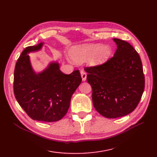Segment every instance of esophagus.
Wrapping results in <instances>:
<instances>
[{"instance_id": "obj_1", "label": "esophagus", "mask_w": 157, "mask_h": 157, "mask_svg": "<svg viewBox=\"0 0 157 157\" xmlns=\"http://www.w3.org/2000/svg\"><path fill=\"white\" fill-rule=\"evenodd\" d=\"M81 76H82V81L85 82L86 80V78H87V74H86L85 71L82 70L81 71Z\"/></svg>"}]
</instances>
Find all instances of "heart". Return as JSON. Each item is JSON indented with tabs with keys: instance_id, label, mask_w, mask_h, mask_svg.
Returning <instances> with one entry per match:
<instances>
[{
	"instance_id": "1",
	"label": "heart",
	"mask_w": 157,
	"mask_h": 157,
	"mask_svg": "<svg viewBox=\"0 0 157 157\" xmlns=\"http://www.w3.org/2000/svg\"><path fill=\"white\" fill-rule=\"evenodd\" d=\"M111 48L100 44H86L75 47L70 51L71 58L77 62L101 63L109 58Z\"/></svg>"
}]
</instances>
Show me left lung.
I'll list each match as a JSON object with an SVG mask.
<instances>
[{
    "label": "left lung",
    "instance_id": "8db88e82",
    "mask_svg": "<svg viewBox=\"0 0 157 157\" xmlns=\"http://www.w3.org/2000/svg\"><path fill=\"white\" fill-rule=\"evenodd\" d=\"M114 56L101 65L86 67L92 87V101L99 113L107 118L123 117L135 110L144 89L140 56L129 43L113 38Z\"/></svg>",
    "mask_w": 157,
    "mask_h": 157
}]
</instances>
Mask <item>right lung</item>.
I'll use <instances>...</instances> for the list:
<instances>
[{"mask_svg": "<svg viewBox=\"0 0 157 157\" xmlns=\"http://www.w3.org/2000/svg\"><path fill=\"white\" fill-rule=\"evenodd\" d=\"M43 44L26 47L21 53L14 69V93L31 119L51 123L62 119L67 113L71 96L82 79L79 70L65 74L56 62L36 73L28 54L40 50Z\"/></svg>", "mask_w": 157, "mask_h": 157, "instance_id": "right-lung-1", "label": "right lung"}]
</instances>
